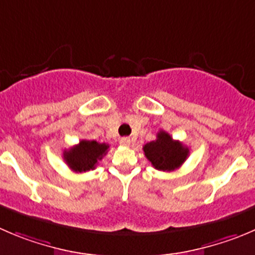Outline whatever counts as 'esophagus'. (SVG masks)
<instances>
[{"label":"esophagus","instance_id":"esophagus-1","mask_svg":"<svg viewBox=\"0 0 255 255\" xmlns=\"http://www.w3.org/2000/svg\"><path fill=\"white\" fill-rule=\"evenodd\" d=\"M120 143H121V145H125V147H129L130 143H132V140H130V138H128V137H123V138H121V139H120Z\"/></svg>","mask_w":255,"mask_h":255}]
</instances>
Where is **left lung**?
Wrapping results in <instances>:
<instances>
[{"label": "left lung", "mask_w": 255, "mask_h": 255, "mask_svg": "<svg viewBox=\"0 0 255 255\" xmlns=\"http://www.w3.org/2000/svg\"><path fill=\"white\" fill-rule=\"evenodd\" d=\"M143 150L153 167L163 172H170L179 168L189 154V149L185 145L179 140L173 139L164 130H159L157 139L147 143Z\"/></svg>", "instance_id": "1"}]
</instances>
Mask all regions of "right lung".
<instances>
[{"label":"right lung","mask_w":255,"mask_h":255,"mask_svg":"<svg viewBox=\"0 0 255 255\" xmlns=\"http://www.w3.org/2000/svg\"><path fill=\"white\" fill-rule=\"evenodd\" d=\"M110 145L98 143L96 140L82 139L77 145L63 152V158L68 167L76 173L87 172L95 169L98 160L102 159L107 153Z\"/></svg>","instance_id":"1"}]
</instances>
